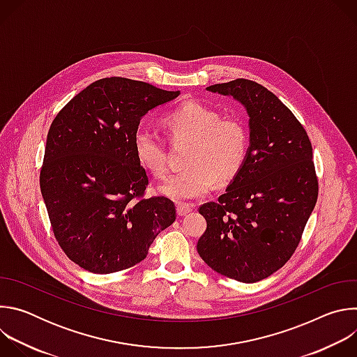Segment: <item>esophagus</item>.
<instances>
[{
  "label": "esophagus",
  "mask_w": 357,
  "mask_h": 357,
  "mask_svg": "<svg viewBox=\"0 0 357 357\" xmlns=\"http://www.w3.org/2000/svg\"><path fill=\"white\" fill-rule=\"evenodd\" d=\"M193 211V206H189V205H178L176 206V213L178 216H186L188 213H190Z\"/></svg>",
  "instance_id": "34e87169"
}]
</instances>
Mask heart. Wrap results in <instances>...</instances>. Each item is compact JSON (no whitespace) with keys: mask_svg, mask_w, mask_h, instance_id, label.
<instances>
[{"mask_svg":"<svg viewBox=\"0 0 357 357\" xmlns=\"http://www.w3.org/2000/svg\"><path fill=\"white\" fill-rule=\"evenodd\" d=\"M162 124L174 142L190 141L185 165L188 169L171 175L160 193L185 203L206 196L218 182H231L243 169L248 154V131L244 123L222 114L199 101H185L162 117ZM138 162L154 176L167 174L164 139L151 127L141 124L132 135Z\"/></svg>","mask_w":357,"mask_h":357,"instance_id":"obj_1","label":"heart"}]
</instances>
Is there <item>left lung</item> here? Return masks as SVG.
<instances>
[{"label":"left lung","instance_id":"obj_1","mask_svg":"<svg viewBox=\"0 0 357 357\" xmlns=\"http://www.w3.org/2000/svg\"><path fill=\"white\" fill-rule=\"evenodd\" d=\"M206 89L243 105L250 145L226 192L200 206L208 227L196 248L216 273L257 282L289 260L315 208L312 145L291 110L264 86L237 79Z\"/></svg>","mask_w":357,"mask_h":357}]
</instances>
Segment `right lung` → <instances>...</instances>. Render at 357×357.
Masks as SVG:
<instances>
[{
  "instance_id": "obj_1",
  "label": "right lung",
  "mask_w": 357,
  "mask_h": 357,
  "mask_svg": "<svg viewBox=\"0 0 357 357\" xmlns=\"http://www.w3.org/2000/svg\"><path fill=\"white\" fill-rule=\"evenodd\" d=\"M179 96L149 83L106 77L89 84L49 128L40 192L66 256L94 274L142 261L175 219L174 202L141 199L148 175L132 135L152 109Z\"/></svg>"
}]
</instances>
